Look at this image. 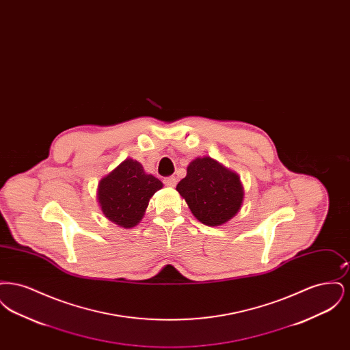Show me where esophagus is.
I'll list each match as a JSON object with an SVG mask.
<instances>
[{
    "label": "esophagus",
    "instance_id": "1",
    "mask_svg": "<svg viewBox=\"0 0 350 350\" xmlns=\"http://www.w3.org/2000/svg\"><path fill=\"white\" fill-rule=\"evenodd\" d=\"M164 183L169 186V187H174L176 186V183H177V178L174 177V176H170V177H167L165 180H164Z\"/></svg>",
    "mask_w": 350,
    "mask_h": 350
}]
</instances>
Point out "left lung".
Listing matches in <instances>:
<instances>
[{
    "label": "left lung",
    "mask_w": 350,
    "mask_h": 350,
    "mask_svg": "<svg viewBox=\"0 0 350 350\" xmlns=\"http://www.w3.org/2000/svg\"><path fill=\"white\" fill-rule=\"evenodd\" d=\"M176 189L193 215L211 227L232 219L244 198L240 177L207 156L197 157L189 164L186 177Z\"/></svg>",
    "instance_id": "left-lung-1"
}]
</instances>
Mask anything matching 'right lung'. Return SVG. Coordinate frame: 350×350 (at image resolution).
Wrapping results in <instances>:
<instances>
[{
    "instance_id": "right-lung-1",
    "label": "right lung",
    "mask_w": 350,
    "mask_h": 350,
    "mask_svg": "<svg viewBox=\"0 0 350 350\" xmlns=\"http://www.w3.org/2000/svg\"><path fill=\"white\" fill-rule=\"evenodd\" d=\"M163 183L147 174L140 163L126 159L98 185V202L105 217L123 228H133L144 217L152 196Z\"/></svg>"
}]
</instances>
